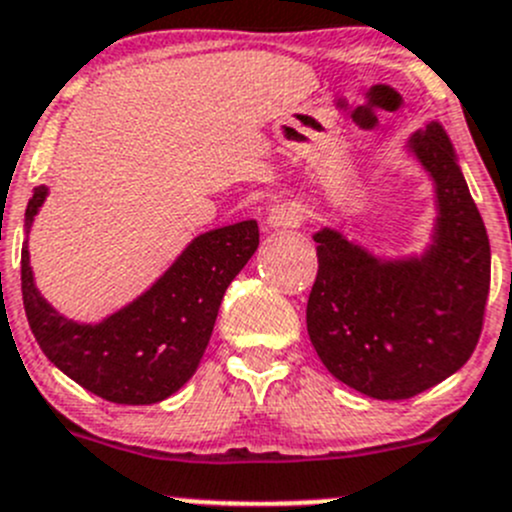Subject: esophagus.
Masks as SVG:
<instances>
[{"label": "esophagus", "mask_w": 512, "mask_h": 512, "mask_svg": "<svg viewBox=\"0 0 512 512\" xmlns=\"http://www.w3.org/2000/svg\"><path fill=\"white\" fill-rule=\"evenodd\" d=\"M302 222V207L295 202H280L267 215V225L275 230H287V227H297Z\"/></svg>", "instance_id": "34e87169"}]
</instances>
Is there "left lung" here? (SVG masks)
<instances>
[{
	"label": "left lung",
	"mask_w": 512,
	"mask_h": 512,
	"mask_svg": "<svg viewBox=\"0 0 512 512\" xmlns=\"http://www.w3.org/2000/svg\"><path fill=\"white\" fill-rule=\"evenodd\" d=\"M438 192V227L420 260L380 262L320 230L307 335L327 370L375 400H405L468 362L490 292V242L438 122L410 140Z\"/></svg>",
	"instance_id": "left-lung-1"
}]
</instances>
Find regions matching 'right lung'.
<instances>
[{
    "label": "right lung",
    "instance_id": "add662e5",
    "mask_svg": "<svg viewBox=\"0 0 512 512\" xmlns=\"http://www.w3.org/2000/svg\"><path fill=\"white\" fill-rule=\"evenodd\" d=\"M44 197L47 187H34L27 230ZM257 245L255 220L205 232L145 295L99 325L67 320L39 295L24 245V312L44 355L84 390L117 405L160 403L195 375L225 290Z\"/></svg>",
    "mask_w": 512,
    "mask_h": 512
}]
</instances>
